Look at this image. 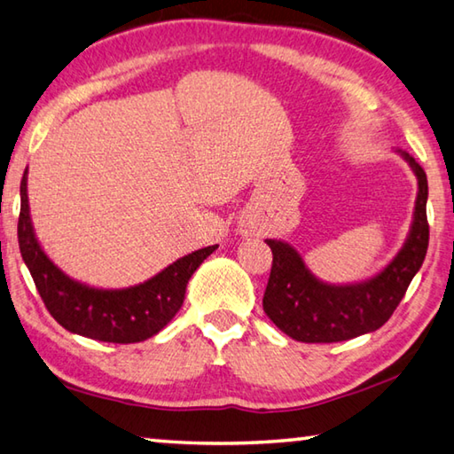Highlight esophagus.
I'll return each instance as SVG.
<instances>
[{
	"label": "esophagus",
	"instance_id": "1",
	"mask_svg": "<svg viewBox=\"0 0 454 454\" xmlns=\"http://www.w3.org/2000/svg\"><path fill=\"white\" fill-rule=\"evenodd\" d=\"M254 232H256L254 226H244V230H242V234H244V236H252Z\"/></svg>",
	"mask_w": 454,
	"mask_h": 454
}]
</instances>
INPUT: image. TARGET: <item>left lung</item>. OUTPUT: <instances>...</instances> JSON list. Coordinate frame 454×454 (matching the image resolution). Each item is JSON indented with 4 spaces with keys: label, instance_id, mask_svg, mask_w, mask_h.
<instances>
[{
    "label": "left lung",
    "instance_id": "left-lung-1",
    "mask_svg": "<svg viewBox=\"0 0 454 454\" xmlns=\"http://www.w3.org/2000/svg\"><path fill=\"white\" fill-rule=\"evenodd\" d=\"M417 176L419 192L409 236L396 256L372 278L328 284L310 272L294 246L268 238L272 270L262 298L266 317L298 342H340L374 333L403 301L428 248L427 174L411 153L396 150Z\"/></svg>",
    "mask_w": 454,
    "mask_h": 454
}]
</instances>
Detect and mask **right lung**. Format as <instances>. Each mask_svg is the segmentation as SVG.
I'll list each match as a JSON object with an SVG mask.
<instances>
[{"label":"right lung","instance_id":"obj_1","mask_svg":"<svg viewBox=\"0 0 454 454\" xmlns=\"http://www.w3.org/2000/svg\"><path fill=\"white\" fill-rule=\"evenodd\" d=\"M20 196V252L45 309L66 330L91 340L129 344L158 334L180 310L192 274L218 248L216 244L192 252L136 286L96 288L70 278L37 242L29 216L27 170Z\"/></svg>","mask_w":454,"mask_h":454}]
</instances>
